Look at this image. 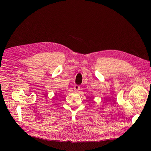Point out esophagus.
Returning a JSON list of instances; mask_svg holds the SVG:
<instances>
[{
	"label": "esophagus",
	"instance_id": "obj_1",
	"mask_svg": "<svg viewBox=\"0 0 151 151\" xmlns=\"http://www.w3.org/2000/svg\"><path fill=\"white\" fill-rule=\"evenodd\" d=\"M80 89V86H79L78 85H75L74 87V90L75 91H78Z\"/></svg>",
	"mask_w": 151,
	"mask_h": 151
}]
</instances>
